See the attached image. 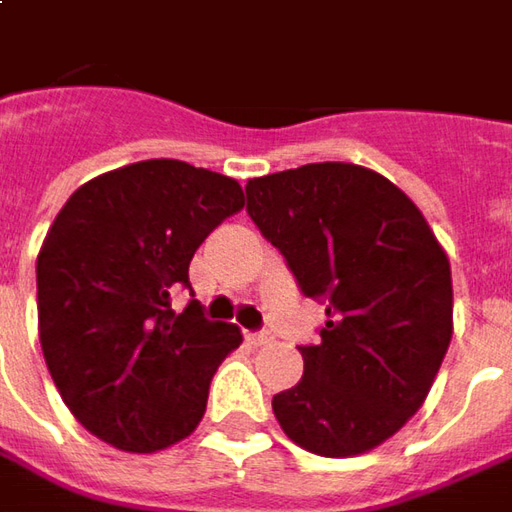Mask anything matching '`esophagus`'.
I'll return each mask as SVG.
<instances>
[{
  "label": "esophagus",
  "instance_id": "esophagus-1",
  "mask_svg": "<svg viewBox=\"0 0 512 512\" xmlns=\"http://www.w3.org/2000/svg\"><path fill=\"white\" fill-rule=\"evenodd\" d=\"M274 336H271L269 330H257V333H246V342L255 344V347H263V344H269Z\"/></svg>",
  "mask_w": 512,
  "mask_h": 512
}]
</instances>
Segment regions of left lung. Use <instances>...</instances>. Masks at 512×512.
<instances>
[{
    "mask_svg": "<svg viewBox=\"0 0 512 512\" xmlns=\"http://www.w3.org/2000/svg\"><path fill=\"white\" fill-rule=\"evenodd\" d=\"M246 212L302 294L328 302L302 381L271 401L277 423L319 457L381 446L423 406L454 333L443 246L401 187L350 162L249 179Z\"/></svg>",
    "mask_w": 512,
    "mask_h": 512,
    "instance_id": "left-lung-1",
    "label": "left lung"
}]
</instances>
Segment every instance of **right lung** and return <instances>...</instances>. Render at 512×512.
Segmentation results:
<instances>
[{
    "label": "right lung",
    "instance_id": "right-lung-1",
    "mask_svg": "<svg viewBox=\"0 0 512 512\" xmlns=\"http://www.w3.org/2000/svg\"><path fill=\"white\" fill-rule=\"evenodd\" d=\"M241 184L179 159H145L81 184L36 263L38 339L55 387L103 443L151 454L190 437L241 328L173 285L212 229L243 210Z\"/></svg>",
    "mask_w": 512,
    "mask_h": 512
}]
</instances>
